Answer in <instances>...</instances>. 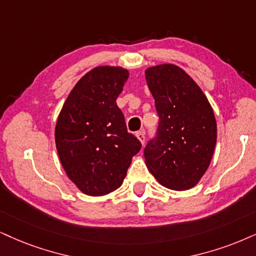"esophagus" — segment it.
Returning <instances> with one entry per match:
<instances>
[{
    "instance_id": "34e87169",
    "label": "esophagus",
    "mask_w": 256,
    "mask_h": 256,
    "mask_svg": "<svg viewBox=\"0 0 256 256\" xmlns=\"http://www.w3.org/2000/svg\"><path fill=\"white\" fill-rule=\"evenodd\" d=\"M136 136H137V138L139 139V142H140L142 144L145 143V131L144 130L138 131L137 134H136Z\"/></svg>"
}]
</instances>
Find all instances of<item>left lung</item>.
Masks as SVG:
<instances>
[{
	"label": "left lung",
	"instance_id": "1",
	"mask_svg": "<svg viewBox=\"0 0 256 256\" xmlns=\"http://www.w3.org/2000/svg\"><path fill=\"white\" fill-rule=\"evenodd\" d=\"M145 78L160 117L156 137L144 148L145 164L162 186H195L214 154L218 128L208 99L182 68L150 67Z\"/></svg>",
	"mask_w": 256,
	"mask_h": 256
}]
</instances>
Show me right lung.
I'll list each match as a JSON object with an SVG mask.
<instances>
[{"instance_id": "right-lung-1", "label": "right lung", "mask_w": 256, "mask_h": 256, "mask_svg": "<svg viewBox=\"0 0 256 256\" xmlns=\"http://www.w3.org/2000/svg\"><path fill=\"white\" fill-rule=\"evenodd\" d=\"M128 78L122 67L100 66L70 90L56 126V144L70 180L84 194L102 196L122 186L142 144L117 106Z\"/></svg>"}]
</instances>
